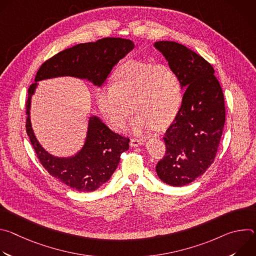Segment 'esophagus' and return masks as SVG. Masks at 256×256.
I'll list each match as a JSON object with an SVG mask.
<instances>
[{
  "label": "esophagus",
  "instance_id": "1",
  "mask_svg": "<svg viewBox=\"0 0 256 256\" xmlns=\"http://www.w3.org/2000/svg\"><path fill=\"white\" fill-rule=\"evenodd\" d=\"M144 142V138H130V146L132 147H138V146L142 144Z\"/></svg>",
  "mask_w": 256,
  "mask_h": 256
}]
</instances>
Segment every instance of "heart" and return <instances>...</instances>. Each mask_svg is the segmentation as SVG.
Listing matches in <instances>:
<instances>
[{
  "label": "heart",
  "mask_w": 256,
  "mask_h": 256,
  "mask_svg": "<svg viewBox=\"0 0 256 256\" xmlns=\"http://www.w3.org/2000/svg\"><path fill=\"white\" fill-rule=\"evenodd\" d=\"M100 110L114 128L122 130L134 110L132 122L136 132L168 126L176 116L182 99L181 81L168 64L130 60L114 72L112 85L96 94ZM132 106H130V105Z\"/></svg>",
  "instance_id": "obj_1"
}]
</instances>
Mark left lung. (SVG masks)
Wrapping results in <instances>:
<instances>
[{
    "label": "left lung",
    "instance_id": "obj_1",
    "mask_svg": "<svg viewBox=\"0 0 256 256\" xmlns=\"http://www.w3.org/2000/svg\"><path fill=\"white\" fill-rule=\"evenodd\" d=\"M168 64L186 88L175 120L163 138L165 155L156 172L165 184L186 186L212 165L226 120L224 94L214 70L202 56L174 42H157Z\"/></svg>",
    "mask_w": 256,
    "mask_h": 256
}]
</instances>
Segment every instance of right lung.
Returning <instances> with one entry per match:
<instances>
[{
    "mask_svg": "<svg viewBox=\"0 0 256 256\" xmlns=\"http://www.w3.org/2000/svg\"><path fill=\"white\" fill-rule=\"evenodd\" d=\"M134 48L130 40L106 38L95 42L80 44L60 52L44 62L36 72L35 82L60 76L87 79L101 86L120 60ZM38 83L28 89L26 101V132L42 165L56 179L70 188L91 192L112 177L120 155L130 148V138L109 130L100 120H89L86 142L72 158H56L48 154L36 140L29 118L30 99Z\"/></svg>",
    "mask_w": 256,
    "mask_h": 256,
    "instance_id": "add662e5",
    "label": "right lung"
}]
</instances>
